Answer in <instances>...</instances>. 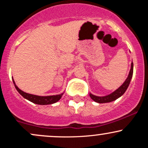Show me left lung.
Masks as SVG:
<instances>
[{
  "label": "left lung",
  "mask_w": 148,
  "mask_h": 148,
  "mask_svg": "<svg viewBox=\"0 0 148 148\" xmlns=\"http://www.w3.org/2000/svg\"><path fill=\"white\" fill-rule=\"evenodd\" d=\"M133 70H134V64L133 62H132L131 64V69L130 72L129 73L128 77L127 78V79L125 80V82L123 83V84L120 86V88H118L116 90H115L113 92H112L111 94L108 95L103 96V97H98L95 96L94 95L90 93V97H91V99L94 100L96 102L99 103H108L111 102V101H115L118 98L121 97L124 93L125 92V91L127 90V88H128L129 85L130 84L131 79H132V76H133Z\"/></svg>",
  "instance_id": "1"
}]
</instances>
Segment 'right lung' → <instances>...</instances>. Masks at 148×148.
Wrapping results in <instances>:
<instances>
[{
  "label": "right lung",
  "mask_w": 148,
  "mask_h": 148,
  "mask_svg": "<svg viewBox=\"0 0 148 148\" xmlns=\"http://www.w3.org/2000/svg\"><path fill=\"white\" fill-rule=\"evenodd\" d=\"M12 81L14 83L15 88H16V90L18 92L20 95L22 97L25 98V99L29 100L30 101L33 102L34 103H36V104H40V105H47V104H52L57 102L60 99V98L62 97L63 93L60 95H51V96H38V95H35L29 94V93H26L25 92L22 91L21 90H20L17 86L15 84V82L13 79L12 77Z\"/></svg>",
  "instance_id": "right-lung-1"
}]
</instances>
